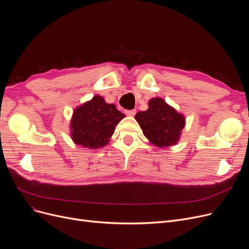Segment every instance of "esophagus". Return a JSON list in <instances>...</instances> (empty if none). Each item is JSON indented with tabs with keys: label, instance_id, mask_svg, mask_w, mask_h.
<instances>
[{
	"label": "esophagus",
	"instance_id": "esophagus-1",
	"mask_svg": "<svg viewBox=\"0 0 249 249\" xmlns=\"http://www.w3.org/2000/svg\"><path fill=\"white\" fill-rule=\"evenodd\" d=\"M125 114H126L127 116L132 117V116H134V115L136 114V111H135V110H127V111H125Z\"/></svg>",
	"mask_w": 249,
	"mask_h": 249
}]
</instances>
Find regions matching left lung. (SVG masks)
Listing matches in <instances>:
<instances>
[{"label":"left lung","mask_w":249,"mask_h":249,"mask_svg":"<svg viewBox=\"0 0 249 249\" xmlns=\"http://www.w3.org/2000/svg\"><path fill=\"white\" fill-rule=\"evenodd\" d=\"M135 120L151 144L160 148L176 145L186 126L185 115L158 97L148 101V109L138 112Z\"/></svg>","instance_id":"1"}]
</instances>
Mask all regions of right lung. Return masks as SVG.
Masks as SVG:
<instances>
[{"label":"right lung","instance_id":"add662e5","mask_svg":"<svg viewBox=\"0 0 249 249\" xmlns=\"http://www.w3.org/2000/svg\"><path fill=\"white\" fill-rule=\"evenodd\" d=\"M124 117L114 104L96 95L74 108L70 124L71 138L75 144L89 149L102 148L108 144L116 125Z\"/></svg>","mask_w":249,"mask_h":249}]
</instances>
